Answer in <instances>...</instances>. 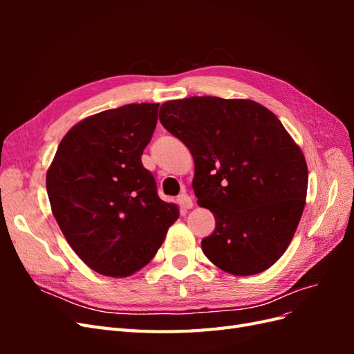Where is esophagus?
Masks as SVG:
<instances>
[{
    "mask_svg": "<svg viewBox=\"0 0 354 354\" xmlns=\"http://www.w3.org/2000/svg\"><path fill=\"white\" fill-rule=\"evenodd\" d=\"M177 203L180 205V208L186 211V209H190L192 207H194V201H192V198L186 194H181L178 198H177Z\"/></svg>",
    "mask_w": 354,
    "mask_h": 354,
    "instance_id": "obj_1",
    "label": "esophagus"
}]
</instances>
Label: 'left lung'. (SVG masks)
I'll return each instance as SVG.
<instances>
[{
  "label": "left lung",
  "mask_w": 354,
  "mask_h": 354,
  "mask_svg": "<svg viewBox=\"0 0 354 354\" xmlns=\"http://www.w3.org/2000/svg\"><path fill=\"white\" fill-rule=\"evenodd\" d=\"M159 121L194 156L195 196L216 217L207 259L236 276L269 269L292 241L308 181L282 122L257 102L211 95L165 102Z\"/></svg>",
  "instance_id": "1"
}]
</instances>
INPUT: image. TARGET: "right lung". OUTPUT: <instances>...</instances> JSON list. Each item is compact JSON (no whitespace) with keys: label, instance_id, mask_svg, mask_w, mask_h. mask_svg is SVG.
<instances>
[{"label":"right lung","instance_id":"right-lung-1","mask_svg":"<svg viewBox=\"0 0 354 354\" xmlns=\"http://www.w3.org/2000/svg\"><path fill=\"white\" fill-rule=\"evenodd\" d=\"M159 103L103 111L72 127L47 171V194L62 233L90 269L124 277L162 245L178 208L158 196L142 164Z\"/></svg>","mask_w":354,"mask_h":354}]
</instances>
